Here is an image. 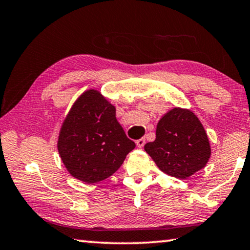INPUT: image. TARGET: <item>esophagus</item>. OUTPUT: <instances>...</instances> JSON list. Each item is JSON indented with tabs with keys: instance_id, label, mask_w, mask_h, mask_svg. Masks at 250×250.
<instances>
[{
	"instance_id": "obj_1",
	"label": "esophagus",
	"mask_w": 250,
	"mask_h": 250,
	"mask_svg": "<svg viewBox=\"0 0 250 250\" xmlns=\"http://www.w3.org/2000/svg\"><path fill=\"white\" fill-rule=\"evenodd\" d=\"M136 145L138 147H143L145 145V138H140V140L136 141Z\"/></svg>"
}]
</instances>
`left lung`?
I'll list each match as a JSON object with an SVG mask.
<instances>
[{"label": "left lung", "mask_w": 250, "mask_h": 250, "mask_svg": "<svg viewBox=\"0 0 250 250\" xmlns=\"http://www.w3.org/2000/svg\"><path fill=\"white\" fill-rule=\"evenodd\" d=\"M165 174L184 180L200 171L211 155L209 138L190 109L175 107L157 123L156 137L144 146Z\"/></svg>", "instance_id": "left-lung-1"}]
</instances>
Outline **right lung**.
Masks as SVG:
<instances>
[{
	"mask_svg": "<svg viewBox=\"0 0 250 250\" xmlns=\"http://www.w3.org/2000/svg\"><path fill=\"white\" fill-rule=\"evenodd\" d=\"M57 146L69 173L85 183H96L121 167L135 143L117 122L115 106L98 90L89 89L69 110Z\"/></svg>",
	"mask_w": 250,
	"mask_h": 250,
	"instance_id": "1",
	"label": "right lung"
}]
</instances>
